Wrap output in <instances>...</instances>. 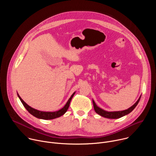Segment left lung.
Segmentation results:
<instances>
[{"instance_id": "8db88e82", "label": "left lung", "mask_w": 156, "mask_h": 156, "mask_svg": "<svg viewBox=\"0 0 156 156\" xmlns=\"http://www.w3.org/2000/svg\"><path fill=\"white\" fill-rule=\"evenodd\" d=\"M140 98H141V96L140 97L138 100L135 102V104H133L129 108H128L126 110H122V111H117V112H107V111H105V110L101 108L98 106H97V105L96 104L95 102L93 100V106H94V110L97 114H98L101 116L104 117L105 118L115 119H119L122 117H123V116L129 114L131 112V111L133 109H134L136 107V106L138 105V102L140 100Z\"/></svg>"}]
</instances>
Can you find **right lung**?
<instances>
[{"mask_svg": "<svg viewBox=\"0 0 156 156\" xmlns=\"http://www.w3.org/2000/svg\"><path fill=\"white\" fill-rule=\"evenodd\" d=\"M75 94V92L73 93V94L71 96V97L70 98V99H69L67 102L66 103V104L65 105V106L63 108H62L61 109H60L57 111H55V112H43V111H40V110L34 109V108H32L31 107H30V105H28L26 102H25V101L20 98V96H19V94L18 93H17V95H18L19 99H20L21 103L23 104V106L28 111L29 113H30L31 115H33V116H34L36 118L40 119L51 120V119H54L58 118V117L63 115L66 112V111H67V110L69 107L71 100Z\"/></svg>", "mask_w": 156, "mask_h": 156, "instance_id": "add662e5", "label": "right lung"}]
</instances>
